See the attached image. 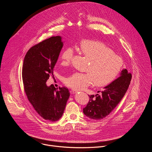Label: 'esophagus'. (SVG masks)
Returning a JSON list of instances; mask_svg holds the SVG:
<instances>
[{"label": "esophagus", "mask_w": 152, "mask_h": 152, "mask_svg": "<svg viewBox=\"0 0 152 152\" xmlns=\"http://www.w3.org/2000/svg\"><path fill=\"white\" fill-rule=\"evenodd\" d=\"M70 93L71 94H75V93H76V92H77V91H76V90H70Z\"/></svg>", "instance_id": "1"}]
</instances>
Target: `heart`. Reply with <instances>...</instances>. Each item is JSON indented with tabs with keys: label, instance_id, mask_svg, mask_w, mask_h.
<instances>
[{
	"label": "heart",
	"instance_id": "1",
	"mask_svg": "<svg viewBox=\"0 0 152 152\" xmlns=\"http://www.w3.org/2000/svg\"><path fill=\"white\" fill-rule=\"evenodd\" d=\"M81 53L89 59L86 73L76 72L64 79V83L75 90H82L91 85L104 86L110 83L120 73L122 59L112 52L104 43L93 40H83L79 45ZM74 55L73 49L67 48L61 53V64L67 66Z\"/></svg>",
	"mask_w": 152,
	"mask_h": 152
}]
</instances>
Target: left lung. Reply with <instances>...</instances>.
<instances>
[{
	"label": "left lung",
	"mask_w": 152,
	"mask_h": 152,
	"mask_svg": "<svg viewBox=\"0 0 152 152\" xmlns=\"http://www.w3.org/2000/svg\"><path fill=\"white\" fill-rule=\"evenodd\" d=\"M131 79V73L123 69L120 77L98 91L96 96H89L90 100L83 109V114L93 120H101L109 115L125 95Z\"/></svg>",
	"instance_id": "obj_1"
}]
</instances>
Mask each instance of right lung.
Instances as JSON below:
<instances>
[{
  "instance_id": "1",
  "label": "right lung",
  "mask_w": 152,
  "mask_h": 152,
  "mask_svg": "<svg viewBox=\"0 0 152 152\" xmlns=\"http://www.w3.org/2000/svg\"><path fill=\"white\" fill-rule=\"evenodd\" d=\"M63 47L60 36L52 37L32 47L26 53L23 65L22 79L28 99L37 113L45 120L58 121L62 115L70 96L69 90H59L46 82Z\"/></svg>"
}]
</instances>
